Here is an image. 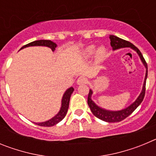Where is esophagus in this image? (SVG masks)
<instances>
[{
	"instance_id": "34e87169",
	"label": "esophagus",
	"mask_w": 156,
	"mask_h": 156,
	"mask_svg": "<svg viewBox=\"0 0 156 156\" xmlns=\"http://www.w3.org/2000/svg\"><path fill=\"white\" fill-rule=\"evenodd\" d=\"M87 82H88L87 78L85 76L79 77V78L77 79V81H76V83H78V84H85V83H87Z\"/></svg>"
}]
</instances>
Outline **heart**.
Instances as JSON below:
<instances>
[{
  "label": "heart",
  "instance_id": "heart-1",
  "mask_svg": "<svg viewBox=\"0 0 156 156\" xmlns=\"http://www.w3.org/2000/svg\"><path fill=\"white\" fill-rule=\"evenodd\" d=\"M96 47L94 45H90L86 48L83 51V56L85 58H90V56L93 55V54L95 51ZM105 48L104 47H100V48L96 51V59L97 61H101L105 55Z\"/></svg>",
  "mask_w": 156,
  "mask_h": 156
}]
</instances>
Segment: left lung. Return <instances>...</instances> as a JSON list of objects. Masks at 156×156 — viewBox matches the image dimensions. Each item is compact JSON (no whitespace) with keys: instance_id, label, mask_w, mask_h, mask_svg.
Listing matches in <instances>:
<instances>
[{"instance_id":"left-lung-1","label":"left lung","mask_w":156,"mask_h":156,"mask_svg":"<svg viewBox=\"0 0 156 156\" xmlns=\"http://www.w3.org/2000/svg\"><path fill=\"white\" fill-rule=\"evenodd\" d=\"M109 39L110 41H111L110 44L112 47V49H113V50H116V49H119V48H131L132 49L136 51L137 53L139 55V56H140L143 64L144 65V66H145L146 68L145 78H144L142 91H141L140 94L139 95V97L137 98V100L135 101L133 104L130 105L129 107H127L126 108H124V109L120 110V111L113 112L108 111V110H105L100 108V107H98V106L91 100L92 90H89V94H88L87 98V104L88 105H89V107H90V111L92 112V113H93L95 116L97 117V118H98V119H101V120L103 121H105V122H120V121L126 119V117L129 116V115H130V114H131L139 105H140V103L142 102L143 99H144V94H145L146 79H147V76H148V66H147V63H146L145 60H144V57H143L142 54L140 53V51H139L138 48H137V47H135L133 44H131V43L129 42V41H127L121 39L119 37H115V36L114 35H110Z\"/></svg>"}]
</instances>
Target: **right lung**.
Instances as JSON below:
<instances>
[{"label": "right lung", "mask_w": 156, "mask_h": 156, "mask_svg": "<svg viewBox=\"0 0 156 156\" xmlns=\"http://www.w3.org/2000/svg\"><path fill=\"white\" fill-rule=\"evenodd\" d=\"M30 46H46L48 47V48H50L54 51L55 50V48L57 45H56V44L52 42L51 41H49V40H40V41H33V42L30 43V44H27L24 45L23 48H21V49ZM73 87H71L69 88L68 90L65 92L64 95H63L62 100L61 109H60L59 112L55 116L53 117L52 119H49L48 121H46V122H39V123H36V124L41 126H55V124H57L58 122L62 120L65 118V116H66V113H67V111H68L70 97H71V94L73 92Z\"/></svg>", "instance_id": "1"}]
</instances>
